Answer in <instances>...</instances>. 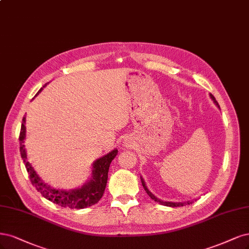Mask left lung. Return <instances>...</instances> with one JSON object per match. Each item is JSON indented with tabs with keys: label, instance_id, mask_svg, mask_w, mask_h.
Returning a JSON list of instances; mask_svg holds the SVG:
<instances>
[{
	"label": "left lung",
	"instance_id": "left-lung-1",
	"mask_svg": "<svg viewBox=\"0 0 249 249\" xmlns=\"http://www.w3.org/2000/svg\"><path fill=\"white\" fill-rule=\"evenodd\" d=\"M210 97H211V99L214 101V103H215V104L219 107V105H218V103H217V101L215 100V98L213 97V95H210ZM141 182H142V185H143V187H144V190H145V192L147 193V195L150 196V198L153 200V201H156V202H158V203H160V205H164V206H168V207H181V206H184V205L186 204V203H174V202H162V201H160V200H159L158 198H156V196H154L149 191H148V188L146 187V185H145V183H144V180L142 179V177H141Z\"/></svg>",
	"mask_w": 249,
	"mask_h": 249
}]
</instances>
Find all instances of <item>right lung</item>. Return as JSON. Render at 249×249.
I'll use <instances>...</instances> for the list:
<instances>
[{"mask_svg": "<svg viewBox=\"0 0 249 249\" xmlns=\"http://www.w3.org/2000/svg\"><path fill=\"white\" fill-rule=\"evenodd\" d=\"M24 124L25 116L22 118V124L19 133V150L21 154V159L29 173L31 182L36 187V190L40 192L44 198L62 207H67L71 209H83L97 204L101 200L103 195H104L108 179L109 167L111 161H112V160L116 157V154L118 152L117 149H114L113 151L108 153L107 156L103 157L93 162L92 178L90 179V181L83 185L81 188L73 191L55 190V188H51L49 185L42 181L37 175V173L35 172V170L33 169V167L30 165V162L28 161L27 153H25L23 145V140L25 138Z\"/></svg>", "mask_w": 249, "mask_h": 249, "instance_id": "obj_1", "label": "right lung"}]
</instances>
